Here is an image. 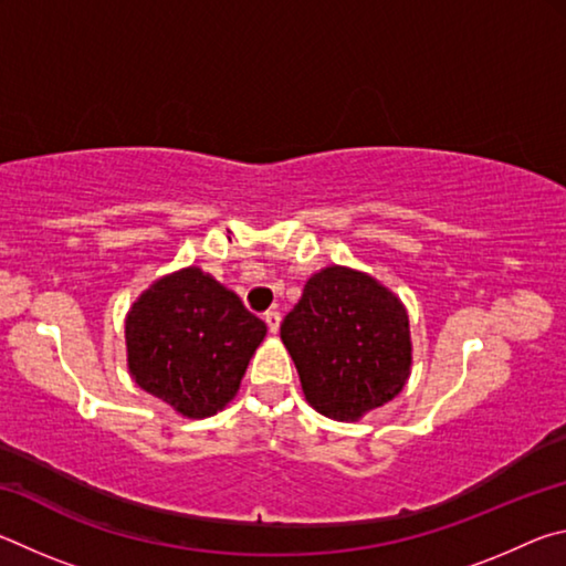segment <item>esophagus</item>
<instances>
[{"mask_svg": "<svg viewBox=\"0 0 566 566\" xmlns=\"http://www.w3.org/2000/svg\"><path fill=\"white\" fill-rule=\"evenodd\" d=\"M264 322H266V327H270V332L272 334H276V332H280V324H282V314L280 312H266L264 314Z\"/></svg>", "mask_w": 566, "mask_h": 566, "instance_id": "obj_1", "label": "esophagus"}]
</instances>
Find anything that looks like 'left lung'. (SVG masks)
Here are the masks:
<instances>
[{"mask_svg":"<svg viewBox=\"0 0 566 566\" xmlns=\"http://www.w3.org/2000/svg\"><path fill=\"white\" fill-rule=\"evenodd\" d=\"M302 391L319 415L357 421L395 399L411 369L405 304L375 276L324 266L282 322Z\"/></svg>","mask_w":566,"mask_h":566,"instance_id":"left-lung-1","label":"left lung"}]
</instances>
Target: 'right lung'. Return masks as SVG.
<instances>
[{"label":"right lung","instance_id":"right-lung-1","mask_svg":"<svg viewBox=\"0 0 566 566\" xmlns=\"http://www.w3.org/2000/svg\"><path fill=\"white\" fill-rule=\"evenodd\" d=\"M266 324L199 266L139 294L124 322L132 379L181 417L205 419L234 399Z\"/></svg>","mask_w":566,"mask_h":566}]
</instances>
